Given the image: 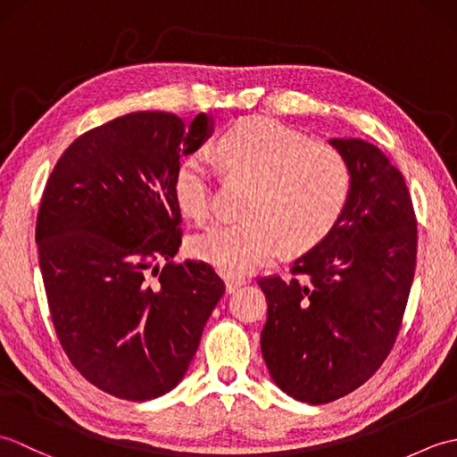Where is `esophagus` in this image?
Segmentation results:
<instances>
[{"instance_id":"34e87169","label":"esophagus","mask_w":457,"mask_h":457,"mask_svg":"<svg viewBox=\"0 0 457 457\" xmlns=\"http://www.w3.org/2000/svg\"><path fill=\"white\" fill-rule=\"evenodd\" d=\"M241 285H245V278L244 277H228L226 278V290H228V293H236V290Z\"/></svg>"}]
</instances>
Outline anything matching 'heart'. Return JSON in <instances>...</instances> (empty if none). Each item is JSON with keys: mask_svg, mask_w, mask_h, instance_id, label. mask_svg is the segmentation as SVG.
Returning a JSON list of instances; mask_svg holds the SVG:
<instances>
[{"mask_svg": "<svg viewBox=\"0 0 457 457\" xmlns=\"http://www.w3.org/2000/svg\"><path fill=\"white\" fill-rule=\"evenodd\" d=\"M223 169L253 182L247 218L213 223L192 241L200 259L226 273H247L273 261L283 245L303 251L334 229L352 192V170L334 145L310 139L273 118H247L218 141ZM180 210L206 221L213 210V177L204 153L187 154L172 179Z\"/></svg>", "mask_w": 457, "mask_h": 457, "instance_id": "1", "label": "heart"}]
</instances>
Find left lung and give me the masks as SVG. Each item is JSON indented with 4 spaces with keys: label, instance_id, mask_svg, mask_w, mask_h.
Returning <instances> with one entry per match:
<instances>
[{
    "label": "left lung",
    "instance_id": "1",
    "mask_svg": "<svg viewBox=\"0 0 457 457\" xmlns=\"http://www.w3.org/2000/svg\"><path fill=\"white\" fill-rule=\"evenodd\" d=\"M352 170L334 229L290 263L259 277L267 298L261 352L287 395L334 403L389 357L409 303L419 231L403 172L361 139H332Z\"/></svg>",
    "mask_w": 457,
    "mask_h": 457
}]
</instances>
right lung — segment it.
Returning a JSON list of instances; mask_svg holds the SVG:
<instances>
[{
  "label": "right lung",
  "instance_id": "obj_1",
  "mask_svg": "<svg viewBox=\"0 0 457 457\" xmlns=\"http://www.w3.org/2000/svg\"><path fill=\"white\" fill-rule=\"evenodd\" d=\"M208 133L204 113L188 125L128 113L68 145L46 180L35 239L54 332L76 371L118 399L174 389L226 293L208 263L174 261V170Z\"/></svg>",
  "mask_w": 457,
  "mask_h": 457
}]
</instances>
